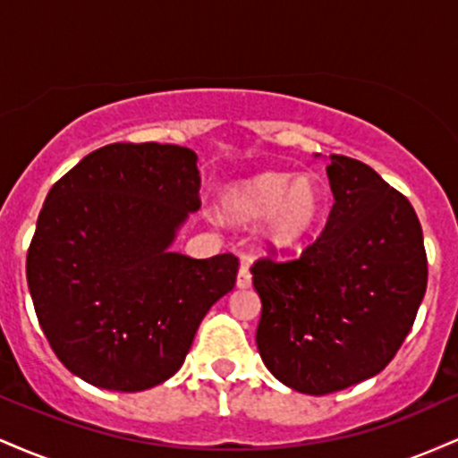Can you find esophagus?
Wrapping results in <instances>:
<instances>
[{"instance_id": "obj_1", "label": "esophagus", "mask_w": 458, "mask_h": 458, "mask_svg": "<svg viewBox=\"0 0 458 458\" xmlns=\"http://www.w3.org/2000/svg\"><path fill=\"white\" fill-rule=\"evenodd\" d=\"M250 284H251V273H250V267H247V265H241L239 276H236V286H239V288H250Z\"/></svg>"}]
</instances>
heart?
Listing matches in <instances>:
<instances>
[{
	"mask_svg": "<svg viewBox=\"0 0 458 458\" xmlns=\"http://www.w3.org/2000/svg\"><path fill=\"white\" fill-rule=\"evenodd\" d=\"M222 208L241 224L265 217L260 225L262 243L271 250H288L301 243L318 224L323 196L310 176L262 172L225 189Z\"/></svg>",
	"mask_w": 458,
	"mask_h": 458,
	"instance_id": "1",
	"label": "heart"
}]
</instances>
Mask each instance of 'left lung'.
Wrapping results in <instances>:
<instances>
[{"mask_svg":"<svg viewBox=\"0 0 458 458\" xmlns=\"http://www.w3.org/2000/svg\"><path fill=\"white\" fill-rule=\"evenodd\" d=\"M327 224L295 260L260 259L256 344L271 375L323 396L379 375L427 293V251L411 202L366 163L331 155Z\"/></svg>","mask_w":458,"mask_h":458,"instance_id":"left-lung-1","label":"left lung"}]
</instances>
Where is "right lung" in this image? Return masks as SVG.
I'll use <instances>...</instances> for the list:
<instances>
[{"label":"right lung","mask_w":458,"mask_h":458,"mask_svg":"<svg viewBox=\"0 0 458 458\" xmlns=\"http://www.w3.org/2000/svg\"><path fill=\"white\" fill-rule=\"evenodd\" d=\"M198 155L109 144L51 187L28 250L36 317L79 379L141 392L182 366L204 314L234 288L239 259L172 251L199 208Z\"/></svg>","instance_id":"add662e5"}]
</instances>
